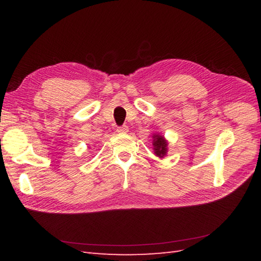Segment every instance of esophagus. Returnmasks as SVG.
Masks as SVG:
<instances>
[{"label": "esophagus", "mask_w": 261, "mask_h": 261, "mask_svg": "<svg viewBox=\"0 0 261 261\" xmlns=\"http://www.w3.org/2000/svg\"><path fill=\"white\" fill-rule=\"evenodd\" d=\"M116 131H118L119 134H127V132H129V127H127V125H122V126H119L118 129H116Z\"/></svg>", "instance_id": "obj_1"}]
</instances>
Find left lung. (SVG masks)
Segmentation results:
<instances>
[{"label":"left lung","mask_w":261,"mask_h":261,"mask_svg":"<svg viewBox=\"0 0 261 261\" xmlns=\"http://www.w3.org/2000/svg\"><path fill=\"white\" fill-rule=\"evenodd\" d=\"M152 147L153 153L159 158H164L167 156L168 152V140L160 134L152 135Z\"/></svg>","instance_id":"obj_1"}]
</instances>
